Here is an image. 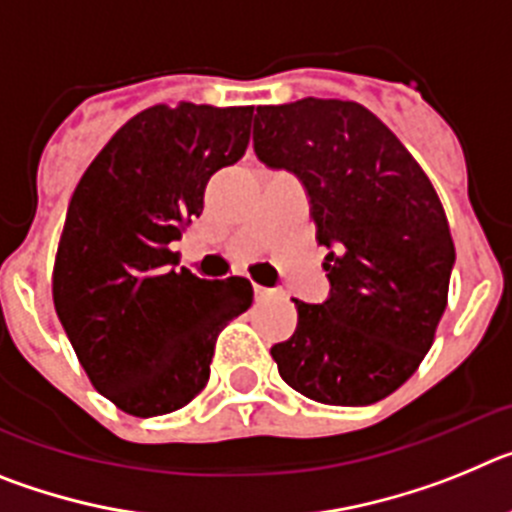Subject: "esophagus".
I'll return each instance as SVG.
<instances>
[{"mask_svg":"<svg viewBox=\"0 0 512 512\" xmlns=\"http://www.w3.org/2000/svg\"><path fill=\"white\" fill-rule=\"evenodd\" d=\"M253 295H256V300L259 302H266V300H274V297H279V289L259 287V284H256V287H253Z\"/></svg>","mask_w":512,"mask_h":512,"instance_id":"1","label":"esophagus"}]
</instances>
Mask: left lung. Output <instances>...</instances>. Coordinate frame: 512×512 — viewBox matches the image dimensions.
Here are the masks:
<instances>
[{"mask_svg": "<svg viewBox=\"0 0 512 512\" xmlns=\"http://www.w3.org/2000/svg\"><path fill=\"white\" fill-rule=\"evenodd\" d=\"M253 151L300 179L328 248L330 295L295 300V336L271 348L279 374L323 405L384 400L413 377L446 310L456 251L436 189L356 102L256 107Z\"/></svg>", "mask_w": 512, "mask_h": 512, "instance_id": "8db88e82", "label": "left lung"}]
</instances>
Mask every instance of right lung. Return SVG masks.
I'll return each instance as SVG.
<instances>
[{
  "instance_id": "add662e5",
  "label": "right lung",
  "mask_w": 512,
  "mask_h": 512,
  "mask_svg": "<svg viewBox=\"0 0 512 512\" xmlns=\"http://www.w3.org/2000/svg\"><path fill=\"white\" fill-rule=\"evenodd\" d=\"M253 107L156 104L128 120L69 202L53 305L84 372L120 410L184 408L210 379L220 330L253 302L243 277L176 269L171 243L205 187L246 153Z\"/></svg>"
}]
</instances>
